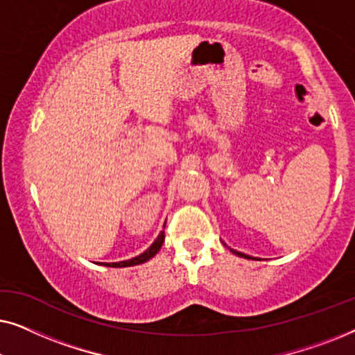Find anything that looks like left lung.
I'll return each mask as SVG.
<instances>
[{
	"label": "left lung",
	"instance_id": "obj_1",
	"mask_svg": "<svg viewBox=\"0 0 355 355\" xmlns=\"http://www.w3.org/2000/svg\"><path fill=\"white\" fill-rule=\"evenodd\" d=\"M232 254H236V255H239V257H244V259H252V257L242 254V252H237V250H232Z\"/></svg>",
	"mask_w": 355,
	"mask_h": 355
}]
</instances>
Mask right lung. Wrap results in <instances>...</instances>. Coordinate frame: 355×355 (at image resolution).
Masks as SVG:
<instances>
[{
  "label": "right lung",
  "instance_id": "obj_1",
  "mask_svg": "<svg viewBox=\"0 0 355 355\" xmlns=\"http://www.w3.org/2000/svg\"><path fill=\"white\" fill-rule=\"evenodd\" d=\"M164 242V231L159 232V236L157 237V241L153 242L152 245L148 247L147 250L144 252V254H140L139 257H135V259H130V260H125V261H119V263H108L106 266H114V268H121V266H132V265H139V263H144V261H147L152 259L158 254V250L162 249Z\"/></svg>",
  "mask_w": 355,
  "mask_h": 355
}]
</instances>
